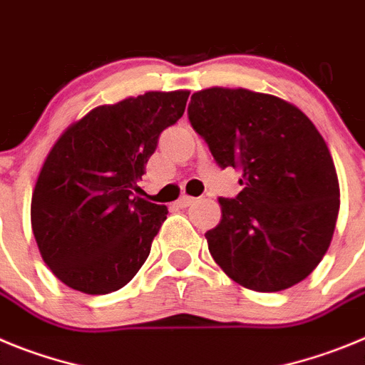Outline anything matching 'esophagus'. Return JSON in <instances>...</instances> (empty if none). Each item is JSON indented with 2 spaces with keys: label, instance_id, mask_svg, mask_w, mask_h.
<instances>
[{
  "label": "esophagus",
  "instance_id": "obj_1",
  "mask_svg": "<svg viewBox=\"0 0 365 365\" xmlns=\"http://www.w3.org/2000/svg\"><path fill=\"white\" fill-rule=\"evenodd\" d=\"M196 202V198H190V196H182V198L176 202V207H180V209H183V207H189L192 205V203Z\"/></svg>",
  "mask_w": 365,
  "mask_h": 365
}]
</instances>
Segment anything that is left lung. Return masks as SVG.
<instances>
[{
  "mask_svg": "<svg viewBox=\"0 0 365 365\" xmlns=\"http://www.w3.org/2000/svg\"><path fill=\"white\" fill-rule=\"evenodd\" d=\"M189 121L222 169L242 173L236 198H218L222 220L209 252L236 284L277 293L313 272L340 209L336 169L300 109L271 94L212 87L190 96Z\"/></svg>",
  "mask_w": 365,
  "mask_h": 365,
  "instance_id": "obj_1",
  "label": "left lung"
}]
</instances>
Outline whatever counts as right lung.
Returning <instances> with one entry per match:
<instances>
[{"mask_svg":"<svg viewBox=\"0 0 365 365\" xmlns=\"http://www.w3.org/2000/svg\"><path fill=\"white\" fill-rule=\"evenodd\" d=\"M187 91L101 105L54 143L32 192L31 222L58 280L85 294L129 284L145 264L167 207L138 185L163 129L185 110Z\"/></svg>","mask_w":365,"mask_h":365,"instance_id":"right-lung-1","label":"right lung"}]
</instances>
